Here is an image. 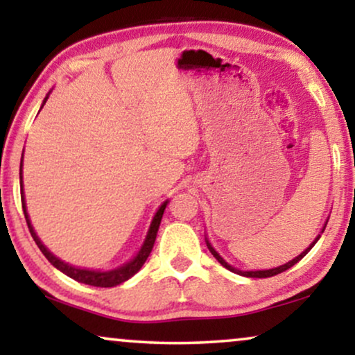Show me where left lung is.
<instances>
[{"mask_svg": "<svg viewBox=\"0 0 355 355\" xmlns=\"http://www.w3.org/2000/svg\"><path fill=\"white\" fill-rule=\"evenodd\" d=\"M327 223H328V221H327ZM324 227H327V226H323V231H324ZM323 231H322V232H323ZM318 239H320V236L317 237V239H315V241L312 242V244H310V245L307 247V249H305V250L302 252V254H300L299 257H295L294 260L288 261V263L281 265V266H278V268H271V270H257V271H241V270H237V268H234V266H231L230 263H227V261L223 260V257H221L220 254H218V252H216L215 249H213L211 244H210V242H208V241H207V247H208V249H210L211 255L215 257V259H216L218 261H220V263H221L223 266H225V268H227L230 271H232V273H237V275H241V276H247V278H270V276H275V275H278V273H283V271L289 270L291 266H294L295 263H297L299 260H302L304 257L307 255V252H309L310 249H312V247H313L315 244H317V241H318Z\"/></svg>", "mask_w": 355, "mask_h": 355, "instance_id": "1", "label": "left lung"}]
</instances>
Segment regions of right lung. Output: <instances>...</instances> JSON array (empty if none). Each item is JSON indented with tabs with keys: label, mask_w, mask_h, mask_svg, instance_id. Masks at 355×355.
Here are the masks:
<instances>
[{
	"label": "right lung",
	"mask_w": 355,
	"mask_h": 355,
	"mask_svg": "<svg viewBox=\"0 0 355 355\" xmlns=\"http://www.w3.org/2000/svg\"><path fill=\"white\" fill-rule=\"evenodd\" d=\"M48 100V95L45 96V100H43V105L46 103ZM42 105V108H43ZM24 157V155H22ZM21 198H22V210H24V216H26V221H27V226H28V231H31V234L33 237V241H35V244L38 245V249L42 250V254L46 257L48 261L58 268L62 273L69 276V278L79 281V283H84V284H89V286H96V288H113V286H118L121 283H124V281H128L129 278H132V276L137 273V271L142 268V265L145 263V260L148 259L150 252L153 249V244H155V239H157V232H158V227H159V223H162V218H163V213H164V208L168 205V200L163 203L162 207L158 208V211L155 213L153 220H152V225H150V230L147 232V237H145V242L144 245L140 247L139 254L134 257L132 260L128 261V263L119 266V268L116 270H110V271H95V270H84V268H76V266H72L69 263H64V261L58 259L51 254L50 250L46 249L45 245L42 244V241L38 239L37 232L33 231V227L31 225V220H28V215H27V208H26V200H24V187H22V159H21Z\"/></svg>",
	"instance_id": "1"
}]
</instances>
